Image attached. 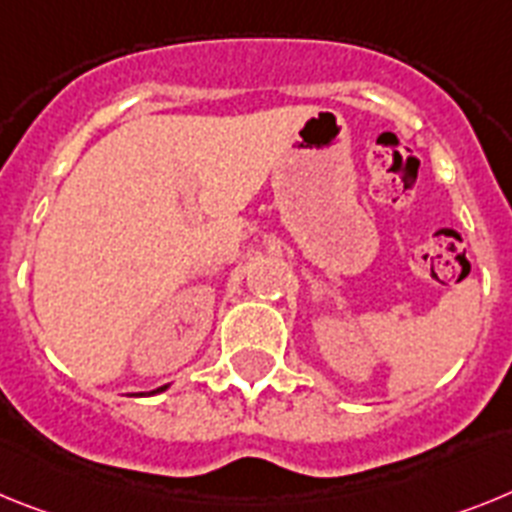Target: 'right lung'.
<instances>
[{
    "label": "right lung",
    "mask_w": 512,
    "mask_h": 512,
    "mask_svg": "<svg viewBox=\"0 0 512 512\" xmlns=\"http://www.w3.org/2000/svg\"><path fill=\"white\" fill-rule=\"evenodd\" d=\"M164 389H167V386H159V389H157V391H164ZM157 391H151V394H157Z\"/></svg>",
    "instance_id": "1"
}]
</instances>
